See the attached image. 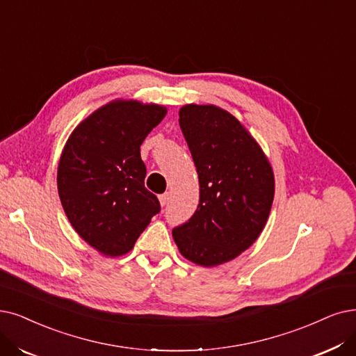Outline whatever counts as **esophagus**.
<instances>
[{
  "instance_id": "34e87169",
  "label": "esophagus",
  "mask_w": 356,
  "mask_h": 356,
  "mask_svg": "<svg viewBox=\"0 0 356 356\" xmlns=\"http://www.w3.org/2000/svg\"><path fill=\"white\" fill-rule=\"evenodd\" d=\"M169 198H170V194H169V193H163V194H161V195H159V202H161V204H162V206H166V204H168V202H169Z\"/></svg>"
}]
</instances>
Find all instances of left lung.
Here are the masks:
<instances>
[{
	"label": "left lung",
	"instance_id": "left-lung-1",
	"mask_svg": "<svg viewBox=\"0 0 356 356\" xmlns=\"http://www.w3.org/2000/svg\"><path fill=\"white\" fill-rule=\"evenodd\" d=\"M179 127L197 168L200 200L172 235L184 257L218 266L238 257L263 231L275 195L273 172L229 112L187 105L179 111Z\"/></svg>",
	"mask_w": 356,
	"mask_h": 356
}]
</instances>
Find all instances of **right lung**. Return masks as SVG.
<instances>
[{
  "instance_id": "right-lung-1",
  "label": "right lung",
  "mask_w": 356,
  "mask_h": 356,
  "mask_svg": "<svg viewBox=\"0 0 356 356\" xmlns=\"http://www.w3.org/2000/svg\"><path fill=\"white\" fill-rule=\"evenodd\" d=\"M166 113L159 105L117 101L70 136L58 165V194L76 232L105 255L129 252L161 203L145 187L140 146Z\"/></svg>"
}]
</instances>
